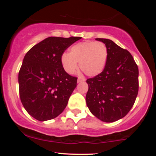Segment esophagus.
Here are the masks:
<instances>
[{
	"mask_svg": "<svg viewBox=\"0 0 156 156\" xmlns=\"http://www.w3.org/2000/svg\"><path fill=\"white\" fill-rule=\"evenodd\" d=\"M83 81H85V78H81V77H79V78H78V83H80V82Z\"/></svg>",
	"mask_w": 156,
	"mask_h": 156,
	"instance_id": "esophagus-1",
	"label": "esophagus"
}]
</instances>
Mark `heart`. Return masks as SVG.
Returning a JSON list of instances; mask_svg holds the SVG:
<instances>
[{
	"mask_svg": "<svg viewBox=\"0 0 156 156\" xmlns=\"http://www.w3.org/2000/svg\"><path fill=\"white\" fill-rule=\"evenodd\" d=\"M108 51L105 44L101 42H80L69 49V53H64L61 64L64 70L73 74L78 69L88 76H96L103 72L106 64Z\"/></svg>",
	"mask_w": 156,
	"mask_h": 156,
	"instance_id": "obj_1",
	"label": "heart"
}]
</instances>
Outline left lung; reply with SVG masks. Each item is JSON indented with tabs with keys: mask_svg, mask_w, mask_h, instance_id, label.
Returning <instances> with one entry per match:
<instances>
[{
	"mask_svg": "<svg viewBox=\"0 0 156 156\" xmlns=\"http://www.w3.org/2000/svg\"><path fill=\"white\" fill-rule=\"evenodd\" d=\"M108 51L103 72L88 78L86 101L92 114L105 122L123 118L130 112L139 92V69L130 52L108 39L98 38Z\"/></svg>",
	"mask_w": 156,
	"mask_h": 156,
	"instance_id": "left-lung-1",
	"label": "left lung"
}]
</instances>
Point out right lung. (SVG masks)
<instances>
[{"instance_id": "right-lung-1", "label": "right lung", "mask_w": 156, "mask_h": 156, "mask_svg": "<svg viewBox=\"0 0 156 156\" xmlns=\"http://www.w3.org/2000/svg\"><path fill=\"white\" fill-rule=\"evenodd\" d=\"M80 39L48 37L25 55L18 75L20 97L27 112L37 120L54 119L67 106L78 78L65 72L61 57Z\"/></svg>"}]
</instances>
